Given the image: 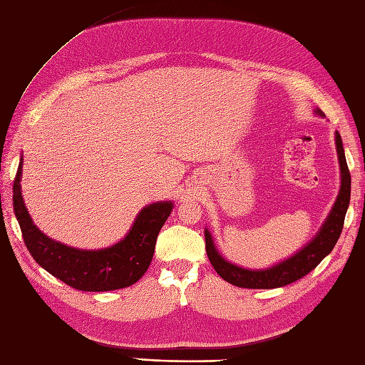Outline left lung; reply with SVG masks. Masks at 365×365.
<instances>
[{
  "label": "left lung",
  "instance_id": "left-lung-1",
  "mask_svg": "<svg viewBox=\"0 0 365 365\" xmlns=\"http://www.w3.org/2000/svg\"><path fill=\"white\" fill-rule=\"evenodd\" d=\"M314 113L318 116H326L322 110L314 109ZM334 145H336L338 161H339V172H341V185L339 193L331 205L326 221L322 222L318 233L299 249L297 253L289 256L287 259L279 261L278 264L270 265L267 269H245L241 265H236L225 259L224 256L216 249L213 242L212 233L209 229L204 230L205 235V250L207 256L213 265V269L220 277L236 287L242 289H278L284 285L292 284L301 279L309 272H312L317 265L326 258V256L333 250L334 244L339 240L342 232L344 218L350 204V172L346 161V153H344L342 140L338 132H334Z\"/></svg>",
  "mask_w": 365,
  "mask_h": 365
}]
</instances>
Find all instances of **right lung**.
I'll return each instance as SVG.
<instances>
[{
  "label": "right lung",
  "instance_id": "obj_1",
  "mask_svg": "<svg viewBox=\"0 0 365 365\" xmlns=\"http://www.w3.org/2000/svg\"><path fill=\"white\" fill-rule=\"evenodd\" d=\"M23 156L14 182V212L32 258L55 278L83 292H110L143 278L153 258L155 244L173 202L156 201L136 215L121 241L104 249H76L48 238L34 224L21 193Z\"/></svg>",
  "mask_w": 365,
  "mask_h": 365
}]
</instances>
